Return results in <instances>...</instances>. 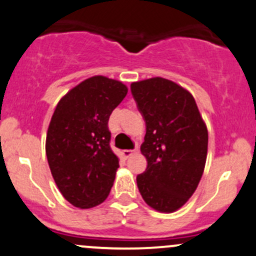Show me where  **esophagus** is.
<instances>
[{
	"label": "esophagus",
	"mask_w": 256,
	"mask_h": 256,
	"mask_svg": "<svg viewBox=\"0 0 256 256\" xmlns=\"http://www.w3.org/2000/svg\"><path fill=\"white\" fill-rule=\"evenodd\" d=\"M133 152H134L133 150H122V151H120V154H122V156H123V158H130V156L133 155Z\"/></svg>",
	"instance_id": "1"
}]
</instances>
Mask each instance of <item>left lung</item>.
Wrapping results in <instances>:
<instances>
[{"instance_id":"obj_1","label":"left lung","mask_w":256,"mask_h":256,"mask_svg":"<svg viewBox=\"0 0 256 256\" xmlns=\"http://www.w3.org/2000/svg\"><path fill=\"white\" fill-rule=\"evenodd\" d=\"M146 122L140 151L148 167L136 177L142 199L158 212L180 208L196 190L208 156V128L193 95L155 76L130 84Z\"/></svg>"}]
</instances>
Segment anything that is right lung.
<instances>
[{
    "label": "right lung",
    "mask_w": 256,
    "mask_h": 256,
    "mask_svg": "<svg viewBox=\"0 0 256 256\" xmlns=\"http://www.w3.org/2000/svg\"><path fill=\"white\" fill-rule=\"evenodd\" d=\"M128 92L116 79L94 76L57 104L46 134V156L57 188L76 208L100 205L114 186L120 158L110 148L108 118Z\"/></svg>",
    "instance_id": "right-lung-1"
}]
</instances>
